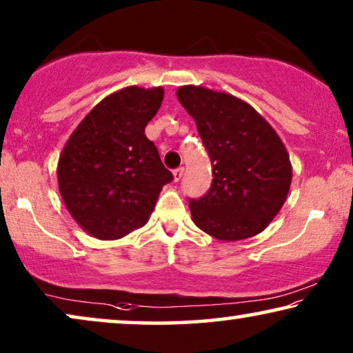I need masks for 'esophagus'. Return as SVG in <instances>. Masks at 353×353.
<instances>
[{
    "mask_svg": "<svg viewBox=\"0 0 353 353\" xmlns=\"http://www.w3.org/2000/svg\"><path fill=\"white\" fill-rule=\"evenodd\" d=\"M183 175H185V168H183V167L176 168V170H173V180H175V181H180Z\"/></svg>",
    "mask_w": 353,
    "mask_h": 353,
    "instance_id": "esophagus-1",
    "label": "esophagus"
}]
</instances>
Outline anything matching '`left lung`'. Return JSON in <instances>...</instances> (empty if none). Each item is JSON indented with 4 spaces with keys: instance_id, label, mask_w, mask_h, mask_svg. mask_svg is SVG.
Wrapping results in <instances>:
<instances>
[{
    "instance_id": "1",
    "label": "left lung",
    "mask_w": 353,
    "mask_h": 353,
    "mask_svg": "<svg viewBox=\"0 0 353 353\" xmlns=\"http://www.w3.org/2000/svg\"><path fill=\"white\" fill-rule=\"evenodd\" d=\"M176 98L194 119L212 161L210 190L190 201L194 223L226 243L262 233L291 188L292 167L281 138L233 94L186 85Z\"/></svg>"
}]
</instances>
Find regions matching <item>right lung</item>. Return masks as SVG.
I'll return each instance as SVG.
<instances>
[{
  "mask_svg": "<svg viewBox=\"0 0 353 353\" xmlns=\"http://www.w3.org/2000/svg\"><path fill=\"white\" fill-rule=\"evenodd\" d=\"M162 99V86L115 91L85 115L62 149V201L94 238L120 239L146 225L163 185L173 180L144 134Z\"/></svg>",
  "mask_w": 353,
  "mask_h": 353,
  "instance_id": "1",
  "label": "right lung"
}]
</instances>
